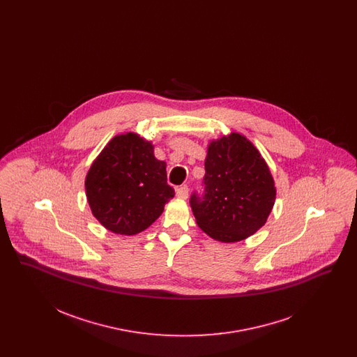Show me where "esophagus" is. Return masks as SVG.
I'll return each mask as SVG.
<instances>
[{
    "instance_id": "esophagus-1",
    "label": "esophagus",
    "mask_w": 357,
    "mask_h": 357,
    "mask_svg": "<svg viewBox=\"0 0 357 357\" xmlns=\"http://www.w3.org/2000/svg\"><path fill=\"white\" fill-rule=\"evenodd\" d=\"M176 197L181 198V199H187V197H188V187H178V188H176Z\"/></svg>"
}]
</instances>
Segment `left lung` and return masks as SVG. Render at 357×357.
Returning a JSON list of instances; mask_svg holds the SVG:
<instances>
[{"mask_svg": "<svg viewBox=\"0 0 357 357\" xmlns=\"http://www.w3.org/2000/svg\"><path fill=\"white\" fill-rule=\"evenodd\" d=\"M204 170V194L190 198L198 226L226 243L253 236L275 201L272 174L255 144L237 132L213 140Z\"/></svg>", "mask_w": 357, "mask_h": 357, "instance_id": "8db88e82", "label": "left lung"}]
</instances>
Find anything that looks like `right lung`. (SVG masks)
<instances>
[{
  "mask_svg": "<svg viewBox=\"0 0 357 357\" xmlns=\"http://www.w3.org/2000/svg\"><path fill=\"white\" fill-rule=\"evenodd\" d=\"M85 194L105 229L134 236L160 217L175 191L167 185L166 162L155 158L151 142L127 132L112 137L93 160Z\"/></svg>",
  "mask_w": 357,
  "mask_h": 357,
  "instance_id": "obj_1",
  "label": "right lung"
}]
</instances>
